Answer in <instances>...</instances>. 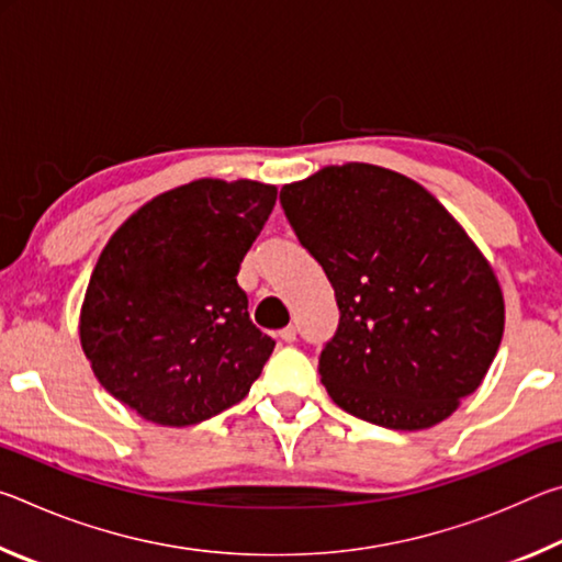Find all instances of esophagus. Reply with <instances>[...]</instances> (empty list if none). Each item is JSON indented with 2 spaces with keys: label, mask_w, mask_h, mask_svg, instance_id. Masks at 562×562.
I'll return each instance as SVG.
<instances>
[{
  "label": "esophagus",
  "mask_w": 562,
  "mask_h": 562,
  "mask_svg": "<svg viewBox=\"0 0 562 562\" xmlns=\"http://www.w3.org/2000/svg\"><path fill=\"white\" fill-rule=\"evenodd\" d=\"M280 339H282V341H288V345H292V341L297 339V327H294V325L284 327V329L280 331Z\"/></svg>",
  "instance_id": "34e87169"
}]
</instances>
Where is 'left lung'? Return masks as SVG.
Instances as JSON below:
<instances>
[{"label":"left lung","instance_id":"left-lung-1","mask_svg":"<svg viewBox=\"0 0 562 562\" xmlns=\"http://www.w3.org/2000/svg\"><path fill=\"white\" fill-rule=\"evenodd\" d=\"M280 203L335 288L339 325L319 351L331 402L396 431L451 416L503 337L498 280L463 227L412 178L369 164L322 168Z\"/></svg>","mask_w":562,"mask_h":562}]
</instances>
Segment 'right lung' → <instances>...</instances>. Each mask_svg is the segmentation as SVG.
<instances>
[{
	"instance_id": "1",
	"label": "right lung",
	"mask_w": 562,
	"mask_h": 562,
	"mask_svg": "<svg viewBox=\"0 0 562 562\" xmlns=\"http://www.w3.org/2000/svg\"><path fill=\"white\" fill-rule=\"evenodd\" d=\"M278 188L193 180L133 213L93 268L81 347L101 386L164 426H190L243 402L272 337L237 284Z\"/></svg>"
}]
</instances>
